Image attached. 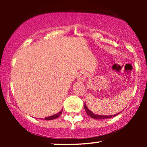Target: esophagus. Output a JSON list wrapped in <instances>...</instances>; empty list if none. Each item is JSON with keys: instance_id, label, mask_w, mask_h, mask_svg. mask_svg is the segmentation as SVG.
<instances>
[{"instance_id": "esophagus-1", "label": "esophagus", "mask_w": 147, "mask_h": 147, "mask_svg": "<svg viewBox=\"0 0 147 147\" xmlns=\"http://www.w3.org/2000/svg\"><path fill=\"white\" fill-rule=\"evenodd\" d=\"M86 77V72L82 71L80 72V73H79V75L78 76L79 82H84V81H85Z\"/></svg>"}]
</instances>
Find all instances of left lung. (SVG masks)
<instances>
[{
	"label": "left lung",
	"mask_w": 147,
	"mask_h": 147,
	"mask_svg": "<svg viewBox=\"0 0 147 147\" xmlns=\"http://www.w3.org/2000/svg\"><path fill=\"white\" fill-rule=\"evenodd\" d=\"M84 109H85V111L86 112V113L90 117L94 118V119H107V118H111L117 115V114H115V115H99L94 114L93 113L91 112V111L88 109L86 105V104H84Z\"/></svg>",
	"instance_id": "left-lung-1"
}]
</instances>
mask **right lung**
<instances>
[{
	"label": "right lung",
	"instance_id": "1",
	"mask_svg": "<svg viewBox=\"0 0 147 147\" xmlns=\"http://www.w3.org/2000/svg\"><path fill=\"white\" fill-rule=\"evenodd\" d=\"M62 111H63V110H61V111L60 112H59V113H57V114L53 115H52V116H50V117H45V119H45V120H51V119H56V118L59 117V116L61 115V113H62Z\"/></svg>",
	"mask_w": 147,
	"mask_h": 147
}]
</instances>
